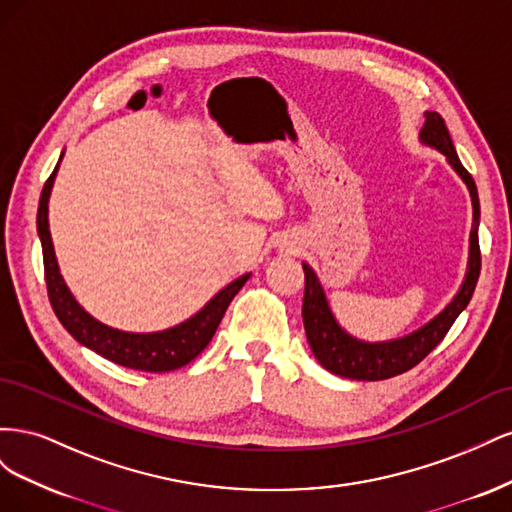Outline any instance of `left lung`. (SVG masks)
<instances>
[{
	"label": "left lung",
	"mask_w": 512,
	"mask_h": 512,
	"mask_svg": "<svg viewBox=\"0 0 512 512\" xmlns=\"http://www.w3.org/2000/svg\"><path fill=\"white\" fill-rule=\"evenodd\" d=\"M423 145L438 149L446 156V162L453 166L461 181L468 185L472 196V232H470V258L466 280L461 288L438 316H433L421 329H416L404 337L389 339V342H363L350 333H346L335 320L327 294L318 280L314 269L303 262L305 273V294H303V324L309 348H312L318 363L342 378L350 380H386L404 374L414 365L421 363L425 356L436 348L448 329L453 327L457 316L468 307L478 275H480V247H478V222H480V205L478 192L472 175L468 173L457 158L455 145L444 119L438 113H425V126L418 134Z\"/></svg>",
	"instance_id": "left-lung-1"
}]
</instances>
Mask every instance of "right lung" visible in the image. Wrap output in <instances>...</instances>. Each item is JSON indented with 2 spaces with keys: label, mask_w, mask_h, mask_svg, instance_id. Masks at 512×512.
<instances>
[{
  "label": "right lung",
  "mask_w": 512,
  "mask_h": 512,
  "mask_svg": "<svg viewBox=\"0 0 512 512\" xmlns=\"http://www.w3.org/2000/svg\"><path fill=\"white\" fill-rule=\"evenodd\" d=\"M61 158H64V153H61ZM59 162L42 188L36 220L42 243L46 290H49V301L53 305L55 316L76 342L98 352L104 359L117 365L138 371H151V374H162V371H173L188 365L207 348L211 337L215 335V329L220 327L230 301L235 299V294L243 288V284L250 280L252 273L237 277L235 282H230L226 288L215 294L200 312L170 329L156 333H130L108 327V324L96 320L94 316L85 312L79 301L72 297L70 288L66 286L64 277L59 273L49 230V198Z\"/></svg>",
  "instance_id": "obj_1"
}]
</instances>
